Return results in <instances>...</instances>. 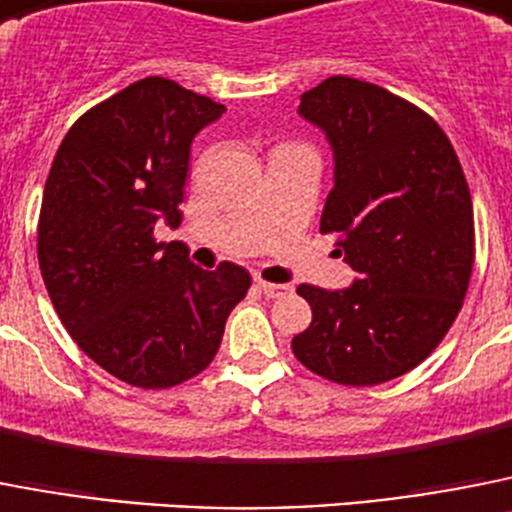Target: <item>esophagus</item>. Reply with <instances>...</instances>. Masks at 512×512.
I'll return each mask as SVG.
<instances>
[{
	"instance_id": "esophagus-1",
	"label": "esophagus",
	"mask_w": 512,
	"mask_h": 512,
	"mask_svg": "<svg viewBox=\"0 0 512 512\" xmlns=\"http://www.w3.org/2000/svg\"><path fill=\"white\" fill-rule=\"evenodd\" d=\"M257 288H260L268 299H281V296H288V293L293 291L291 286H286V283H268V281H262V278H257Z\"/></svg>"
}]
</instances>
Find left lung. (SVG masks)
Wrapping results in <instances>:
<instances>
[{
  "label": "left lung",
  "instance_id": "1",
  "mask_svg": "<svg viewBox=\"0 0 512 512\" xmlns=\"http://www.w3.org/2000/svg\"><path fill=\"white\" fill-rule=\"evenodd\" d=\"M299 115L335 154L322 234L358 273L350 288L301 283L311 324L293 355L335 384L376 386L420 366L459 317L474 268V211L443 128L417 105L353 77L301 95Z\"/></svg>",
  "mask_w": 512,
  "mask_h": 512
}]
</instances>
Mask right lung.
Segmentation results:
<instances>
[{"instance_id": "add662e5", "label": "right lung", "mask_w": 512, "mask_h": 512, "mask_svg": "<svg viewBox=\"0 0 512 512\" xmlns=\"http://www.w3.org/2000/svg\"><path fill=\"white\" fill-rule=\"evenodd\" d=\"M224 105L172 79L146 77L79 118L43 190L38 262L69 335L115 379L170 389L219 353L226 319L247 296L234 262L193 265L175 229L195 133Z\"/></svg>"}]
</instances>
